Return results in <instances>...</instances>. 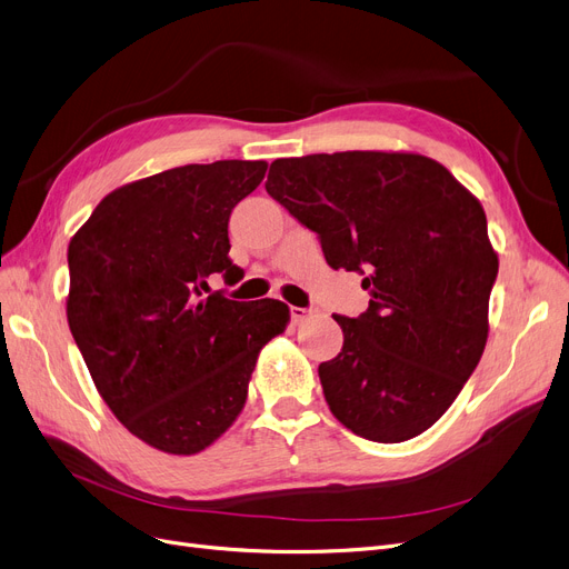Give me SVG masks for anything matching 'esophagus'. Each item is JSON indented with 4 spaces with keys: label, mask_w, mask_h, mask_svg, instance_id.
I'll use <instances>...</instances> for the list:
<instances>
[{
    "label": "esophagus",
    "mask_w": 569,
    "mask_h": 569,
    "mask_svg": "<svg viewBox=\"0 0 569 569\" xmlns=\"http://www.w3.org/2000/svg\"><path fill=\"white\" fill-rule=\"evenodd\" d=\"M309 313H311V309L290 307V321H292V326H302L309 319Z\"/></svg>",
    "instance_id": "1"
}]
</instances>
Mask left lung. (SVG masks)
I'll use <instances>...</instances> for the list:
<instances>
[{
  "label": "left lung",
  "mask_w": 569,
  "mask_h": 569,
  "mask_svg": "<svg viewBox=\"0 0 569 569\" xmlns=\"http://www.w3.org/2000/svg\"><path fill=\"white\" fill-rule=\"evenodd\" d=\"M264 189L370 292L356 319L335 313L345 345L319 366L330 412L375 443L427 431L486 349L499 269L486 210L446 166L401 152L277 159Z\"/></svg>",
  "instance_id": "obj_1"
}]
</instances>
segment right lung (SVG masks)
Segmentation results:
<instances>
[{
    "instance_id": "obj_1",
    "label": "right lung",
    "mask_w": 569,
    "mask_h": 569,
    "mask_svg": "<svg viewBox=\"0 0 569 569\" xmlns=\"http://www.w3.org/2000/svg\"><path fill=\"white\" fill-rule=\"evenodd\" d=\"M264 161L189 163L114 189L70 241L68 323L119 422L194 455L239 417L260 349L286 330L279 300L208 290L243 279L227 224Z\"/></svg>"
}]
</instances>
